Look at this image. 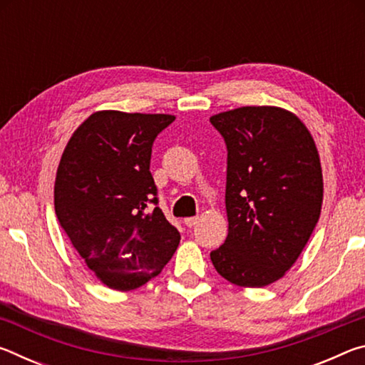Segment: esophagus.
<instances>
[{"label":"esophagus","instance_id":"esophagus-1","mask_svg":"<svg viewBox=\"0 0 365 365\" xmlns=\"http://www.w3.org/2000/svg\"><path fill=\"white\" fill-rule=\"evenodd\" d=\"M197 222H200V217H187L185 219V225L191 228V227H195Z\"/></svg>","mask_w":365,"mask_h":365}]
</instances>
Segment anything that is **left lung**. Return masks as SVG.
Returning <instances> with one entry per match:
<instances>
[{"label": "left lung", "mask_w": 365, "mask_h": 365, "mask_svg": "<svg viewBox=\"0 0 365 365\" xmlns=\"http://www.w3.org/2000/svg\"><path fill=\"white\" fill-rule=\"evenodd\" d=\"M227 145L228 235L211 252L233 285L261 288L285 275L304 250L322 209L316 143L282 108L243 106L212 115Z\"/></svg>", "instance_id": "8db88e82"}]
</instances>
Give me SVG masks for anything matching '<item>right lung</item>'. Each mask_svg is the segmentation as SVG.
<instances>
[{"instance_id": "add662e5", "label": "right lung", "mask_w": 365, "mask_h": 365, "mask_svg": "<svg viewBox=\"0 0 365 365\" xmlns=\"http://www.w3.org/2000/svg\"><path fill=\"white\" fill-rule=\"evenodd\" d=\"M169 114L100 110L67 143L54 182V211L78 256L104 285L128 292L160 274L180 233L158 207L150 172Z\"/></svg>"}]
</instances>
